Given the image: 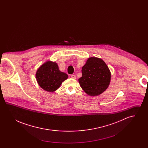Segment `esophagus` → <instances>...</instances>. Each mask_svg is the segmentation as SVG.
<instances>
[{"mask_svg":"<svg viewBox=\"0 0 148 148\" xmlns=\"http://www.w3.org/2000/svg\"><path fill=\"white\" fill-rule=\"evenodd\" d=\"M71 78H73V79H75L77 77H76V75H75L73 74V75H71Z\"/></svg>","mask_w":148,"mask_h":148,"instance_id":"esophagus-1","label":"esophagus"}]
</instances>
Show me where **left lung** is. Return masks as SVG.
Here are the masks:
<instances>
[{
    "mask_svg": "<svg viewBox=\"0 0 148 148\" xmlns=\"http://www.w3.org/2000/svg\"><path fill=\"white\" fill-rule=\"evenodd\" d=\"M82 77L79 79L80 86L90 96L99 95L108 88L111 74L107 65L101 59L89 58L82 67Z\"/></svg>",
    "mask_w": 148,
    "mask_h": 148,
    "instance_id": "obj_1",
    "label": "left lung"
}]
</instances>
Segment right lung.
<instances>
[{
  "mask_svg": "<svg viewBox=\"0 0 148 148\" xmlns=\"http://www.w3.org/2000/svg\"><path fill=\"white\" fill-rule=\"evenodd\" d=\"M68 77L66 73L59 71L56 62L50 61L42 64L36 73L38 84L44 90L49 92L56 91Z\"/></svg>",
  "mask_w": 148,
  "mask_h": 148,
  "instance_id": "right-lung-1",
  "label": "right lung"
}]
</instances>
